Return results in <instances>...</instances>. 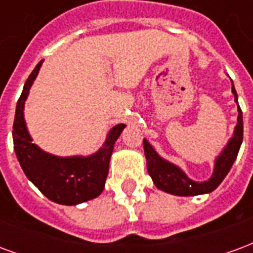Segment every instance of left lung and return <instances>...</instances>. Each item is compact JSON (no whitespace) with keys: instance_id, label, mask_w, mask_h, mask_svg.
<instances>
[{"instance_id":"left-lung-1","label":"left lung","mask_w":253,"mask_h":253,"mask_svg":"<svg viewBox=\"0 0 253 253\" xmlns=\"http://www.w3.org/2000/svg\"><path fill=\"white\" fill-rule=\"evenodd\" d=\"M232 92L234 94V101L239 105L233 83H232ZM237 111H239V116H237V125L234 127L233 137L229 139V142L226 143L221 154L215 159L211 177L206 181L199 183V181L191 180L179 167L160 157L153 146L146 139H143V150L146 156L148 172L156 187L168 194L179 196L201 195V194H209L215 190L221 184V181L225 179V176L228 175L243 142V112L240 107Z\"/></svg>"}]
</instances>
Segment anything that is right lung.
<instances>
[{
	"mask_svg": "<svg viewBox=\"0 0 253 253\" xmlns=\"http://www.w3.org/2000/svg\"><path fill=\"white\" fill-rule=\"evenodd\" d=\"M42 63L43 61L36 65L27 78L16 105L12 131L14 152L25 176L43 195L59 205L73 206L97 198L103 192L114 145L126 125L121 123L112 127L103 148L86 157H59L42 150L38 145L32 143L24 121L25 100L41 70Z\"/></svg>",
	"mask_w": 253,
	"mask_h": 253,
	"instance_id": "1",
	"label": "right lung"
}]
</instances>
